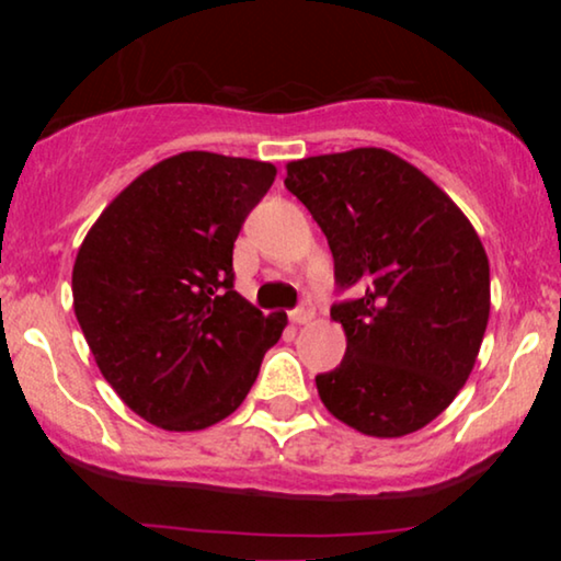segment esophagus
Instances as JSON below:
<instances>
[{"instance_id": "esophagus-1", "label": "esophagus", "mask_w": 561, "mask_h": 561, "mask_svg": "<svg viewBox=\"0 0 561 561\" xmlns=\"http://www.w3.org/2000/svg\"><path fill=\"white\" fill-rule=\"evenodd\" d=\"M288 317H290V321H294V324H306V321H311L313 319L311 301H301L294 311L288 313Z\"/></svg>"}]
</instances>
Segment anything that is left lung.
I'll return each mask as SVG.
<instances>
[{"label":"left lung","mask_w":561,"mask_h":561,"mask_svg":"<svg viewBox=\"0 0 561 561\" xmlns=\"http://www.w3.org/2000/svg\"><path fill=\"white\" fill-rule=\"evenodd\" d=\"M286 188L324 232L347 334L321 401L367 436L419 432L470 378L490 313L478 232L419 168L380 148L288 163Z\"/></svg>","instance_id":"8db88e82"}]
</instances>
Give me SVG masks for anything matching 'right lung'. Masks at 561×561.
Here are the masks:
<instances>
[{
	"mask_svg": "<svg viewBox=\"0 0 561 561\" xmlns=\"http://www.w3.org/2000/svg\"><path fill=\"white\" fill-rule=\"evenodd\" d=\"M271 163L191 150L102 211L73 265V311L117 396L150 424L198 432L250 393L286 313L234 290L232 250Z\"/></svg>",
	"mask_w": 561,
	"mask_h": 561,
	"instance_id": "right-lung-1",
	"label": "right lung"
}]
</instances>
